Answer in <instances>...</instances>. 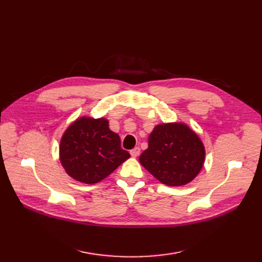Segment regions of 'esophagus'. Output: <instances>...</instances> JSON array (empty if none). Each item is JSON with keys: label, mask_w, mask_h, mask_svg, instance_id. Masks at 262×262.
Segmentation results:
<instances>
[{"label": "esophagus", "mask_w": 262, "mask_h": 262, "mask_svg": "<svg viewBox=\"0 0 262 262\" xmlns=\"http://www.w3.org/2000/svg\"><path fill=\"white\" fill-rule=\"evenodd\" d=\"M139 154H140V147H135V148H133L132 150H130V155L133 156V157H137V156H139Z\"/></svg>", "instance_id": "obj_1"}]
</instances>
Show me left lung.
Instances as JSON below:
<instances>
[{"instance_id":"obj_1","label":"left lung","mask_w":262,"mask_h":262,"mask_svg":"<svg viewBox=\"0 0 262 262\" xmlns=\"http://www.w3.org/2000/svg\"><path fill=\"white\" fill-rule=\"evenodd\" d=\"M205 148L199 136L183 123L155 126L148 147L140 155L142 166L164 185L178 187L194 180L203 168Z\"/></svg>"}]
</instances>
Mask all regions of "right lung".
Returning a JSON list of instances; mask_svg holds the SVG:
<instances>
[{"instance_id": "add662e5", "label": "right lung", "mask_w": 262, "mask_h": 262, "mask_svg": "<svg viewBox=\"0 0 262 262\" xmlns=\"http://www.w3.org/2000/svg\"><path fill=\"white\" fill-rule=\"evenodd\" d=\"M59 156L66 172L84 184H96L130 157L121 148L118 134L109 129L106 119L82 117L64 132Z\"/></svg>"}]
</instances>
